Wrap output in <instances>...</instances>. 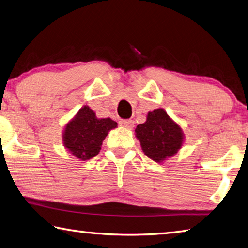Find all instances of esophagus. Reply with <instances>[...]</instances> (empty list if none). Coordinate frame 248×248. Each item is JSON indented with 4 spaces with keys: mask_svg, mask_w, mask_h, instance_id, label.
<instances>
[{
    "mask_svg": "<svg viewBox=\"0 0 248 248\" xmlns=\"http://www.w3.org/2000/svg\"><path fill=\"white\" fill-rule=\"evenodd\" d=\"M119 124L121 125V127H124L125 129H129V130L133 129V127H134V123H133V120H131V119L120 120Z\"/></svg>",
    "mask_w": 248,
    "mask_h": 248,
    "instance_id": "esophagus-1",
    "label": "esophagus"
}]
</instances>
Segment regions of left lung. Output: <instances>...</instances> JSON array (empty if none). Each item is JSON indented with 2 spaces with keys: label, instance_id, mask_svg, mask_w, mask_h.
<instances>
[{
  "label": "left lung",
  "instance_id": "obj_1",
  "mask_svg": "<svg viewBox=\"0 0 248 248\" xmlns=\"http://www.w3.org/2000/svg\"><path fill=\"white\" fill-rule=\"evenodd\" d=\"M136 133L144 154L157 163L173 156L183 142L181 128L161 108L148 112L146 121L138 125Z\"/></svg>",
  "mask_w": 248,
  "mask_h": 248
}]
</instances>
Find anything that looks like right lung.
Here are the masks:
<instances>
[{"mask_svg": "<svg viewBox=\"0 0 248 248\" xmlns=\"http://www.w3.org/2000/svg\"><path fill=\"white\" fill-rule=\"evenodd\" d=\"M117 127L110 118H96L95 112L84 106L66 125L64 145L74 156L88 160L96 156L109 130Z\"/></svg>", "mask_w": 248, "mask_h": 248, "instance_id": "1", "label": "right lung"}]
</instances>
